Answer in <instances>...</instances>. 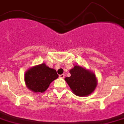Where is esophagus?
<instances>
[{
    "instance_id": "34e87169",
    "label": "esophagus",
    "mask_w": 124,
    "mask_h": 124,
    "mask_svg": "<svg viewBox=\"0 0 124 124\" xmlns=\"http://www.w3.org/2000/svg\"><path fill=\"white\" fill-rule=\"evenodd\" d=\"M59 77H60V78H63L64 77V74H61V75H59Z\"/></svg>"
}]
</instances>
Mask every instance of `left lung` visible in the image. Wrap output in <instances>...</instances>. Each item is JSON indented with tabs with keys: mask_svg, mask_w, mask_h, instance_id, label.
Wrapping results in <instances>:
<instances>
[{
	"mask_svg": "<svg viewBox=\"0 0 124 124\" xmlns=\"http://www.w3.org/2000/svg\"><path fill=\"white\" fill-rule=\"evenodd\" d=\"M70 73V77H66L64 80L75 95L83 97L93 92L98 81L93 71L80 65H75Z\"/></svg>",
	"mask_w": 124,
	"mask_h": 124,
	"instance_id": "8db88e82",
	"label": "left lung"
}]
</instances>
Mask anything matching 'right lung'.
I'll list each match as a JSON object with an SVG mask.
<instances>
[{"label": "right lung", "instance_id": "right-lung-1", "mask_svg": "<svg viewBox=\"0 0 124 124\" xmlns=\"http://www.w3.org/2000/svg\"><path fill=\"white\" fill-rule=\"evenodd\" d=\"M58 78L56 71L44 63L32 66L24 75V81L28 89L35 93L44 92L52 81Z\"/></svg>", "mask_w": 124, "mask_h": 124}]
</instances>
